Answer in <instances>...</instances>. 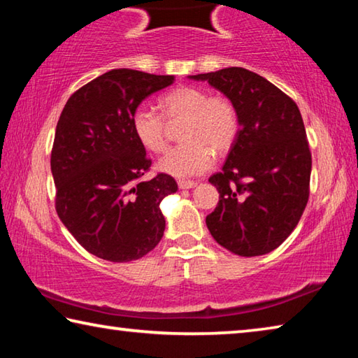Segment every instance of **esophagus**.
Listing matches in <instances>:
<instances>
[{"instance_id":"1","label":"esophagus","mask_w":358,"mask_h":358,"mask_svg":"<svg viewBox=\"0 0 358 358\" xmlns=\"http://www.w3.org/2000/svg\"><path fill=\"white\" fill-rule=\"evenodd\" d=\"M196 185L197 183H194V181H189V180H180L178 181L180 189H191V187H194Z\"/></svg>"}]
</instances>
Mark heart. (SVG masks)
<instances>
[{
	"mask_svg": "<svg viewBox=\"0 0 358 358\" xmlns=\"http://www.w3.org/2000/svg\"><path fill=\"white\" fill-rule=\"evenodd\" d=\"M157 110L138 107L131 117L136 141L150 153L166 147V124L183 120L178 147L171 148L157 162L161 172L175 178H189L207 172L213 164V153L224 155L238 136L240 120L235 106L222 96H210L197 87H178L157 99Z\"/></svg>",
	"mask_w": 358,
	"mask_h": 358,
	"instance_id": "heart-1",
	"label": "heart"
}]
</instances>
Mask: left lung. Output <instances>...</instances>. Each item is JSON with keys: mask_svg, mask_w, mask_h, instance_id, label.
Listing matches in <instances>:
<instances>
[{"mask_svg": "<svg viewBox=\"0 0 358 358\" xmlns=\"http://www.w3.org/2000/svg\"><path fill=\"white\" fill-rule=\"evenodd\" d=\"M189 78L220 90L240 120L226 164L208 178L220 192L205 220L211 237L237 256L273 251L292 234L310 197L311 151L299 107L273 83L243 68Z\"/></svg>", "mask_w": 358, "mask_h": 358, "instance_id": "left-lung-1", "label": "left lung"}]
</instances>
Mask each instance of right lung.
Instances as JSON below:
<instances>
[{
    "mask_svg": "<svg viewBox=\"0 0 358 358\" xmlns=\"http://www.w3.org/2000/svg\"><path fill=\"white\" fill-rule=\"evenodd\" d=\"M173 76L112 69L71 96L59 115L50 167L55 208L74 238L93 256L131 262L155 250L164 235L159 203L178 185L150 171L147 151L136 141L131 117Z\"/></svg>",
    "mask_w": 358,
    "mask_h": 358,
    "instance_id": "obj_1",
    "label": "right lung"
}]
</instances>
